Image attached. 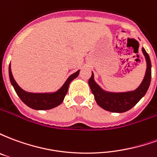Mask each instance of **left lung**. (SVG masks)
I'll list each match as a JSON object with an SVG mask.
<instances>
[{
	"mask_svg": "<svg viewBox=\"0 0 157 157\" xmlns=\"http://www.w3.org/2000/svg\"><path fill=\"white\" fill-rule=\"evenodd\" d=\"M142 53L145 55L146 61V71L143 81L134 91L124 92H113L105 91L95 82L94 74L89 79L88 84L94 95L97 103L102 109L113 113H124L131 109L145 95L151 79V63L150 56L145 49L142 48Z\"/></svg>",
	"mask_w": 157,
	"mask_h": 157,
	"instance_id": "8db88e82",
	"label": "left lung"
}]
</instances>
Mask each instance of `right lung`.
<instances>
[{"label":"right lung","mask_w":157,"mask_h":157,"mask_svg":"<svg viewBox=\"0 0 157 157\" xmlns=\"http://www.w3.org/2000/svg\"><path fill=\"white\" fill-rule=\"evenodd\" d=\"M80 70L69 76L61 87L54 92H29L24 91L16 82L11 70V63L9 65V77L12 86L15 89L17 94L26 105L35 110H48L57 107L64 101L68 91L70 83L76 78Z\"/></svg>","instance_id":"obj_1"}]
</instances>
